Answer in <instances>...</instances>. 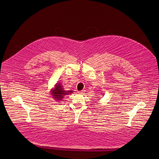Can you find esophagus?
<instances>
[{
  "label": "esophagus",
  "instance_id": "1",
  "mask_svg": "<svg viewBox=\"0 0 159 159\" xmlns=\"http://www.w3.org/2000/svg\"><path fill=\"white\" fill-rule=\"evenodd\" d=\"M84 92H85L84 90H82V91H79V92H78V93H79V94H84Z\"/></svg>",
  "mask_w": 159,
  "mask_h": 159
}]
</instances>
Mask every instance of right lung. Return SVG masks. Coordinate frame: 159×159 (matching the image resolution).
Masks as SVG:
<instances>
[{"label": "right lung", "mask_w": 159, "mask_h": 159, "mask_svg": "<svg viewBox=\"0 0 159 159\" xmlns=\"http://www.w3.org/2000/svg\"><path fill=\"white\" fill-rule=\"evenodd\" d=\"M51 94L52 95L53 99H55L57 101H60L63 98H64V97L65 95L72 93L73 91L64 90L61 83H58L55 84V88H53V89H51Z\"/></svg>", "instance_id": "1"}]
</instances>
